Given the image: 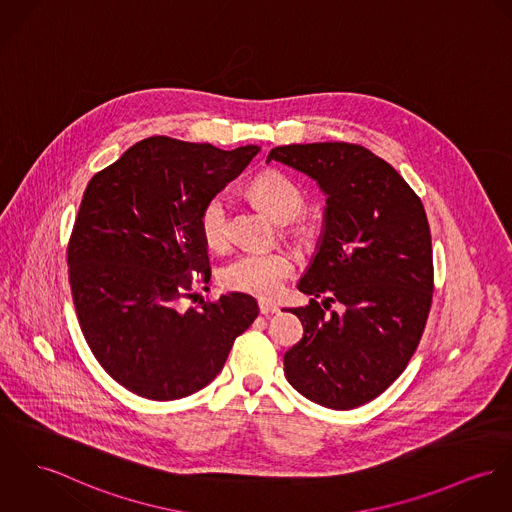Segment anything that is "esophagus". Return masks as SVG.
Returning a JSON list of instances; mask_svg holds the SVG:
<instances>
[{
    "label": "esophagus",
    "instance_id": "esophagus-1",
    "mask_svg": "<svg viewBox=\"0 0 512 512\" xmlns=\"http://www.w3.org/2000/svg\"><path fill=\"white\" fill-rule=\"evenodd\" d=\"M258 309H260V313L262 315H274V313H278L279 307L276 303H272V301H264V299H260L258 301Z\"/></svg>",
    "mask_w": 512,
    "mask_h": 512
}]
</instances>
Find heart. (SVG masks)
Here are the masks:
<instances>
[{"label": "heart", "mask_w": 512, "mask_h": 512, "mask_svg": "<svg viewBox=\"0 0 512 512\" xmlns=\"http://www.w3.org/2000/svg\"><path fill=\"white\" fill-rule=\"evenodd\" d=\"M250 195L278 223H291L305 211V193L289 176L268 170L250 184ZM199 229L205 242L223 250L231 240V207L225 193L209 197L199 213ZM297 236L307 238L309 229L297 227ZM293 272V262L283 252H242L221 270V283L227 289L256 297H274Z\"/></svg>", "instance_id": "obj_1"}]
</instances>
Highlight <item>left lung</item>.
<instances>
[{"label":"left lung","instance_id":"1","mask_svg":"<svg viewBox=\"0 0 512 512\" xmlns=\"http://www.w3.org/2000/svg\"><path fill=\"white\" fill-rule=\"evenodd\" d=\"M326 195L323 231L291 309L303 338L283 356L287 381L326 409H356L381 395L419 346L432 301V242L419 195L393 166L348 142L272 148ZM340 302L343 313H325Z\"/></svg>","mask_w":512,"mask_h":512}]
</instances>
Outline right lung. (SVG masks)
<instances>
[{"label":"right lung","mask_w":512,"mask_h":512,"mask_svg":"<svg viewBox=\"0 0 512 512\" xmlns=\"http://www.w3.org/2000/svg\"><path fill=\"white\" fill-rule=\"evenodd\" d=\"M258 152L150 137L84 191L68 244L76 315L101 368L140 397L174 401L209 385L260 313L238 291L182 307L189 272L211 278L199 213Z\"/></svg>","instance_id":"right-lung-1"}]
</instances>
